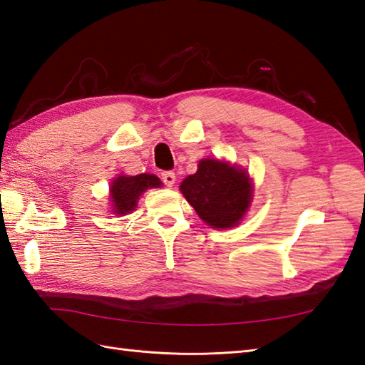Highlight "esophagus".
Listing matches in <instances>:
<instances>
[{
	"instance_id": "1",
	"label": "esophagus",
	"mask_w": 365,
	"mask_h": 365,
	"mask_svg": "<svg viewBox=\"0 0 365 365\" xmlns=\"http://www.w3.org/2000/svg\"><path fill=\"white\" fill-rule=\"evenodd\" d=\"M161 180L166 185V187H173V185L175 183V174L173 173V170H163Z\"/></svg>"
}]
</instances>
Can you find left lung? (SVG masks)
<instances>
[{"instance_id":"left-lung-1","label":"left lung","mask_w":365,"mask_h":365,"mask_svg":"<svg viewBox=\"0 0 365 365\" xmlns=\"http://www.w3.org/2000/svg\"><path fill=\"white\" fill-rule=\"evenodd\" d=\"M180 191L208 226L234 227L251 204L252 185L245 170L218 160H200L197 173L188 175Z\"/></svg>"}]
</instances>
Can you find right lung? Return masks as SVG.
I'll use <instances>...</instances> for the list:
<instances>
[{
    "mask_svg": "<svg viewBox=\"0 0 365 365\" xmlns=\"http://www.w3.org/2000/svg\"><path fill=\"white\" fill-rule=\"evenodd\" d=\"M158 187H161V182L160 178L155 177L153 174L118 177L111 185V199H113L114 213L118 215L131 213L136 208L139 196H141L145 190L158 188Z\"/></svg>",
    "mask_w": 365,
    "mask_h": 365,
    "instance_id": "obj_1",
    "label": "right lung"
}]
</instances>
